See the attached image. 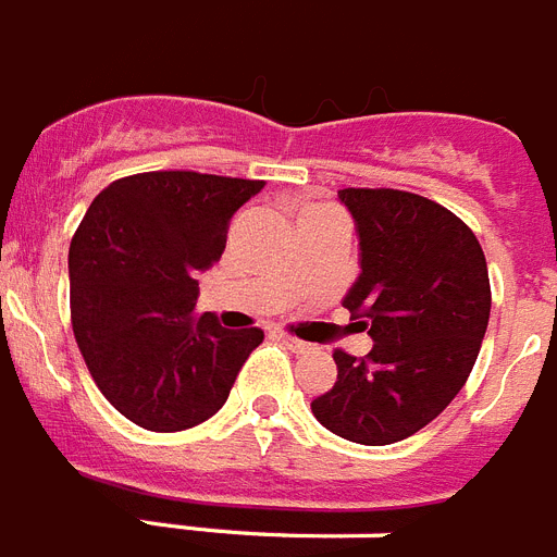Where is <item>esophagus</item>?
<instances>
[{"label": "esophagus", "mask_w": 557, "mask_h": 557, "mask_svg": "<svg viewBox=\"0 0 557 557\" xmlns=\"http://www.w3.org/2000/svg\"><path fill=\"white\" fill-rule=\"evenodd\" d=\"M278 341H282L284 346H287L289 351H296V355H304V351H312L315 349V346L312 344H307V341H301V337H293V335H287V332H278Z\"/></svg>", "instance_id": "34e87169"}]
</instances>
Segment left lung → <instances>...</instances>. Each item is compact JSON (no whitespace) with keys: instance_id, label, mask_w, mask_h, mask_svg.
<instances>
[{"instance_id":"1","label":"left lung","mask_w":557,"mask_h":557,"mask_svg":"<svg viewBox=\"0 0 557 557\" xmlns=\"http://www.w3.org/2000/svg\"><path fill=\"white\" fill-rule=\"evenodd\" d=\"M355 220L360 273L344 307L374 346L337 349L335 386L312 400L332 434L392 445L440 417L476 363L491 321L482 245L448 208L394 188L337 191Z\"/></svg>"}]
</instances>
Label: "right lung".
I'll use <instances>...</instances> for the list:
<instances>
[{
  "label": "right lung",
  "mask_w": 557,
  "mask_h": 557,
  "mask_svg": "<svg viewBox=\"0 0 557 557\" xmlns=\"http://www.w3.org/2000/svg\"><path fill=\"white\" fill-rule=\"evenodd\" d=\"M264 180L146 171L109 183L70 245L73 332L101 394L146 431H185L225 406L264 332L194 318L199 273Z\"/></svg>",
  "instance_id": "obj_1"
}]
</instances>
